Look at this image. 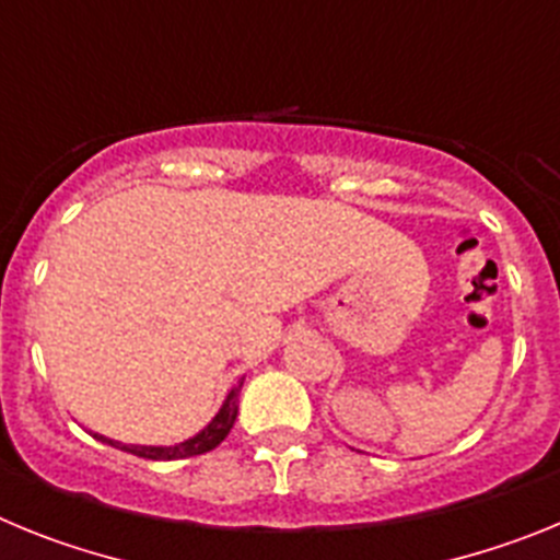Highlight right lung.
Instances as JSON below:
<instances>
[{"instance_id": "1", "label": "right lung", "mask_w": 560, "mask_h": 560, "mask_svg": "<svg viewBox=\"0 0 560 560\" xmlns=\"http://www.w3.org/2000/svg\"><path fill=\"white\" fill-rule=\"evenodd\" d=\"M244 387V378L237 381V387L232 389L230 398H226V404L221 407V412L212 418L210 427L205 429V432H199L196 438L185 440V443H179V446H126V443H114V440H106L101 438V434H95L97 440H103V443H108V446H117L122 448V452L128 454H137V457H145V459H185V457H196V454H207L212 452V448L219 446L221 440L230 434L232 423H235L237 418V389Z\"/></svg>"}]
</instances>
